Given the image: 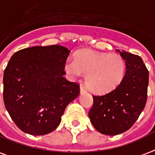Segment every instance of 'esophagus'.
I'll return each instance as SVG.
<instances>
[{
  "mask_svg": "<svg viewBox=\"0 0 155 155\" xmlns=\"http://www.w3.org/2000/svg\"><path fill=\"white\" fill-rule=\"evenodd\" d=\"M87 92V90L85 89V88L84 87V86H80V93H86Z\"/></svg>",
  "mask_w": 155,
  "mask_h": 155,
  "instance_id": "34e87169",
  "label": "esophagus"
}]
</instances>
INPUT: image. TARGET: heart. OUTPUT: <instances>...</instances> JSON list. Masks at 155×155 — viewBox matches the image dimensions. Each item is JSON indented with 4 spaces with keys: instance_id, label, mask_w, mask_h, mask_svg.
Returning <instances> with one entry per match:
<instances>
[{
    "instance_id": "obj_1",
    "label": "heart",
    "mask_w": 155,
    "mask_h": 155,
    "mask_svg": "<svg viewBox=\"0 0 155 155\" xmlns=\"http://www.w3.org/2000/svg\"><path fill=\"white\" fill-rule=\"evenodd\" d=\"M125 67L124 59L120 54L84 50L75 54V60L67 59L64 69L71 80H79L84 74L91 91L105 93L120 84Z\"/></svg>"
}]
</instances>
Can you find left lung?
I'll return each instance as SVG.
<instances>
[{"label": "left lung", "mask_w": 155, "mask_h": 155, "mask_svg": "<svg viewBox=\"0 0 155 155\" xmlns=\"http://www.w3.org/2000/svg\"><path fill=\"white\" fill-rule=\"evenodd\" d=\"M126 71L116 88L104 95H93L88 117L93 127L106 135L122 133L132 127L146 106L149 71L141 58L123 50Z\"/></svg>", "instance_id": "left-lung-1"}]
</instances>
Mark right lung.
<instances>
[{"label": "right lung", "mask_w": 155, "mask_h": 155, "mask_svg": "<svg viewBox=\"0 0 155 155\" xmlns=\"http://www.w3.org/2000/svg\"><path fill=\"white\" fill-rule=\"evenodd\" d=\"M70 50L63 46H35L13 54L4 71L3 99L22 132L45 135L58 126L80 84L63 76Z\"/></svg>", "instance_id": "add662e5"}]
</instances>
